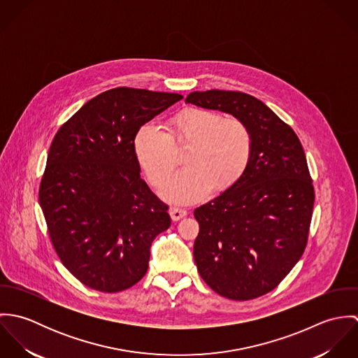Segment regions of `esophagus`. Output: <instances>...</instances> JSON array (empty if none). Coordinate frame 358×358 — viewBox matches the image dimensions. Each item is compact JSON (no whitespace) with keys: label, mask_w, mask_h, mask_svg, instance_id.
Instances as JSON below:
<instances>
[{"label":"esophagus","mask_w":358,"mask_h":358,"mask_svg":"<svg viewBox=\"0 0 358 358\" xmlns=\"http://www.w3.org/2000/svg\"><path fill=\"white\" fill-rule=\"evenodd\" d=\"M169 215H171L172 220H180L182 217H185L187 215V210L182 209V208H172L169 210Z\"/></svg>","instance_id":"1"}]
</instances>
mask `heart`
<instances>
[{"instance_id": "heart-1", "label": "heart", "mask_w": 358, "mask_h": 358, "mask_svg": "<svg viewBox=\"0 0 358 358\" xmlns=\"http://www.w3.org/2000/svg\"><path fill=\"white\" fill-rule=\"evenodd\" d=\"M178 146L192 145L186 162L164 186L162 197L175 204L201 201L212 187L224 190L247 172L254 136L250 127L237 117L223 118L219 113L190 107L173 118V129L149 122L135 138V153L149 182L159 187L175 169Z\"/></svg>"}]
</instances>
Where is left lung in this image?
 <instances>
[{
	"mask_svg": "<svg viewBox=\"0 0 358 358\" xmlns=\"http://www.w3.org/2000/svg\"><path fill=\"white\" fill-rule=\"evenodd\" d=\"M186 102L233 114L252 132L244 176L194 209V260L216 294L255 299L273 291L306 250L314 206L306 155L294 129L248 94L210 90L192 92Z\"/></svg>",
	"mask_w": 358,
	"mask_h": 358,
	"instance_id": "left-lung-1",
	"label": "left lung"
}]
</instances>
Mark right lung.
Segmentation results:
<instances>
[{"label":"right lung","mask_w":358,"mask_h":358,"mask_svg":"<svg viewBox=\"0 0 358 358\" xmlns=\"http://www.w3.org/2000/svg\"><path fill=\"white\" fill-rule=\"evenodd\" d=\"M183 96L114 88L85 103L56 132L40 183L52 245L84 285L114 294L139 282L168 205L141 178V127Z\"/></svg>","instance_id":"1"}]
</instances>
